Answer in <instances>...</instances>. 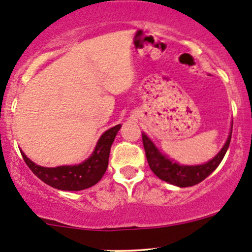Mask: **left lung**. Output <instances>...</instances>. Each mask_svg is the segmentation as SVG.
Returning a JSON list of instances; mask_svg holds the SVG:
<instances>
[{
    "mask_svg": "<svg viewBox=\"0 0 252 252\" xmlns=\"http://www.w3.org/2000/svg\"><path fill=\"white\" fill-rule=\"evenodd\" d=\"M230 139H232V129H230V134L224 146L218 152L217 156L213 157L207 163L200 164V166H179L178 163L159 154L158 150L155 147L154 142L150 140L145 134H142V144H144L147 163H149L151 171L159 179L180 188L192 187V185L199 184L212 173L222 162L223 157H224L225 152L229 147Z\"/></svg>",
    "mask_w": 252,
    "mask_h": 252,
    "instance_id": "left-lung-1",
    "label": "left lung"
}]
</instances>
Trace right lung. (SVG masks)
Here are the masks:
<instances>
[{
    "label": "right lung",
    "instance_id": "1",
    "mask_svg": "<svg viewBox=\"0 0 252 252\" xmlns=\"http://www.w3.org/2000/svg\"><path fill=\"white\" fill-rule=\"evenodd\" d=\"M121 124L108 129L102 134L95 147L94 154L78 166H61L56 168H46L35 164L22 152L27 166L39 179L50 187L65 191H78L95 185L105 174L108 167L111 146Z\"/></svg>",
    "mask_w": 252,
    "mask_h": 252
}]
</instances>
